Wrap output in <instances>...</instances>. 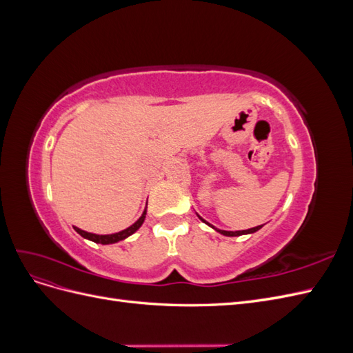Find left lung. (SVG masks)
Segmentation results:
<instances>
[{
    "instance_id": "left-lung-1",
    "label": "left lung",
    "mask_w": 353,
    "mask_h": 353,
    "mask_svg": "<svg viewBox=\"0 0 353 353\" xmlns=\"http://www.w3.org/2000/svg\"><path fill=\"white\" fill-rule=\"evenodd\" d=\"M200 218V216H199ZM203 222H206L205 219L203 218H200ZM208 223V222H206ZM208 225H210V223H208ZM212 227V225H210ZM215 228V227H213ZM262 228V225H259V227H254V228H250V230H244V231H222V230H218V228H215L216 231H219L221 234H223V236H228V237H236V236H241V234H250V232H254V231H258V230H261Z\"/></svg>"
}]
</instances>
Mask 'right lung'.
<instances>
[{
  "instance_id": "1",
  "label": "right lung",
  "mask_w": 353,
  "mask_h": 353,
  "mask_svg": "<svg viewBox=\"0 0 353 353\" xmlns=\"http://www.w3.org/2000/svg\"><path fill=\"white\" fill-rule=\"evenodd\" d=\"M144 219H145V210H144V213L141 215V218L138 219L135 223H132V225H131L130 228H126V230H123V231H121V232L110 234V236H99V234H91V232H87V231H82V230H79V228H77V227H73V228H74V231H77V232L79 234V236H82L83 239H88V240H91V241H94V243H100V244H112V243H117V241H121V240H123V239H126V237H130L131 234H134L138 228H140V227L143 225Z\"/></svg>"
}]
</instances>
